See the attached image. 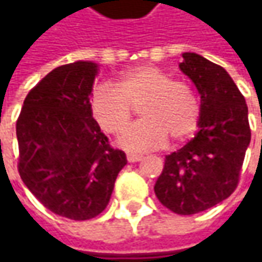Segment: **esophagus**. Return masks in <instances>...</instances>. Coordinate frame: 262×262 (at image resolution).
I'll use <instances>...</instances> for the list:
<instances>
[{
	"label": "esophagus",
	"instance_id": "1",
	"mask_svg": "<svg viewBox=\"0 0 262 262\" xmlns=\"http://www.w3.org/2000/svg\"><path fill=\"white\" fill-rule=\"evenodd\" d=\"M143 156H140V155H133V153H128L126 155V160L129 162V163H134V162H138V160H141Z\"/></svg>",
	"mask_w": 262,
	"mask_h": 262
}]
</instances>
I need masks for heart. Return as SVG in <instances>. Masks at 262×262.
I'll list each match as a JSON object with an SVG mask.
<instances>
[{
    "mask_svg": "<svg viewBox=\"0 0 262 262\" xmlns=\"http://www.w3.org/2000/svg\"><path fill=\"white\" fill-rule=\"evenodd\" d=\"M140 105L143 119L119 138V146L129 151L159 148L167 137L173 143L185 141L200 124L201 103L192 87L155 66L134 67L121 76L116 87L99 84L90 96L96 122L114 136L125 129L134 116V107Z\"/></svg>",
    "mask_w": 262,
    "mask_h": 262,
    "instance_id": "heart-1",
    "label": "heart"
}]
</instances>
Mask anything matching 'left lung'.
Returning <instances> with one entry per match:
<instances>
[{
  "label": "left lung",
  "mask_w": 262,
  "mask_h": 262,
  "mask_svg": "<svg viewBox=\"0 0 262 262\" xmlns=\"http://www.w3.org/2000/svg\"><path fill=\"white\" fill-rule=\"evenodd\" d=\"M181 71L201 97L198 133L167 155L155 192L163 206L181 216L214 207L236 189L251 141L245 97L223 67L185 52Z\"/></svg>",
  "instance_id": "left-lung-1"
}]
</instances>
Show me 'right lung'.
Segmentation results:
<instances>
[{
    "label": "right lung",
    "mask_w": 262,
    "mask_h": 262,
    "mask_svg": "<svg viewBox=\"0 0 262 262\" xmlns=\"http://www.w3.org/2000/svg\"><path fill=\"white\" fill-rule=\"evenodd\" d=\"M96 76L90 61L52 70L26 96L15 124L25 185L49 211L78 222L105 210L126 165L92 115Z\"/></svg>",
    "instance_id": "1"
}]
</instances>
